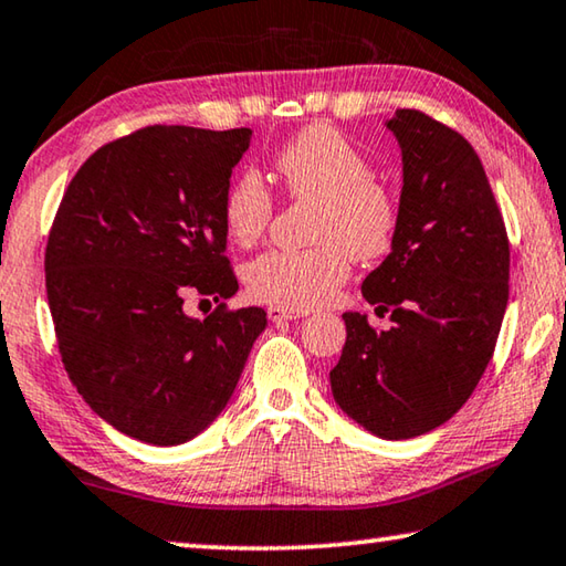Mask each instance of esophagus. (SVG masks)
I'll use <instances>...</instances> for the list:
<instances>
[{"label": "esophagus", "mask_w": 566, "mask_h": 566, "mask_svg": "<svg viewBox=\"0 0 566 566\" xmlns=\"http://www.w3.org/2000/svg\"><path fill=\"white\" fill-rule=\"evenodd\" d=\"M266 315L272 322H286V319H300L307 317V312H297V310H284V307H269Z\"/></svg>", "instance_id": "obj_1"}]
</instances>
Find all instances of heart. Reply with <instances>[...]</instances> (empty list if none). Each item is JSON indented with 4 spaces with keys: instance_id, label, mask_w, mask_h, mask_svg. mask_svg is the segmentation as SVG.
<instances>
[{
    "instance_id": "b5f03b06",
    "label": "heart",
    "mask_w": 566,
    "mask_h": 566,
    "mask_svg": "<svg viewBox=\"0 0 566 566\" xmlns=\"http://www.w3.org/2000/svg\"><path fill=\"white\" fill-rule=\"evenodd\" d=\"M274 170L294 201H317L310 239L315 247L274 249L247 266L254 300L284 310L325 304L349 274V256L373 262L390 251L398 206L373 181L367 158L332 125H310L276 150ZM274 213L272 193L256 174H241L223 196V227L239 247H254Z\"/></svg>"
}]
</instances>
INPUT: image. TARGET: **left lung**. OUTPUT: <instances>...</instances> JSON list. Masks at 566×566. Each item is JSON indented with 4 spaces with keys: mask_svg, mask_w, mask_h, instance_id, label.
<instances>
[{
    "mask_svg": "<svg viewBox=\"0 0 566 566\" xmlns=\"http://www.w3.org/2000/svg\"><path fill=\"white\" fill-rule=\"evenodd\" d=\"M385 125L402 154L398 231L363 297L390 312L392 327L345 312L329 385L355 423L406 441L443 426L476 390L509 302V237L461 133L408 107Z\"/></svg>",
    "mask_w": 566,
    "mask_h": 566,
    "instance_id": "left-lung-1",
    "label": "left lung"
}]
</instances>
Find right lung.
<instances>
[{
    "mask_svg": "<svg viewBox=\"0 0 566 566\" xmlns=\"http://www.w3.org/2000/svg\"><path fill=\"white\" fill-rule=\"evenodd\" d=\"M249 128L148 125L105 143L70 181L44 251L62 365L115 430L150 446L191 441L227 408L262 307L229 310L239 290L223 196ZM188 291L220 307L188 318Z\"/></svg>",
    "mask_w": 566,
    "mask_h": 566,
    "instance_id": "obj_1",
    "label": "right lung"
}]
</instances>
